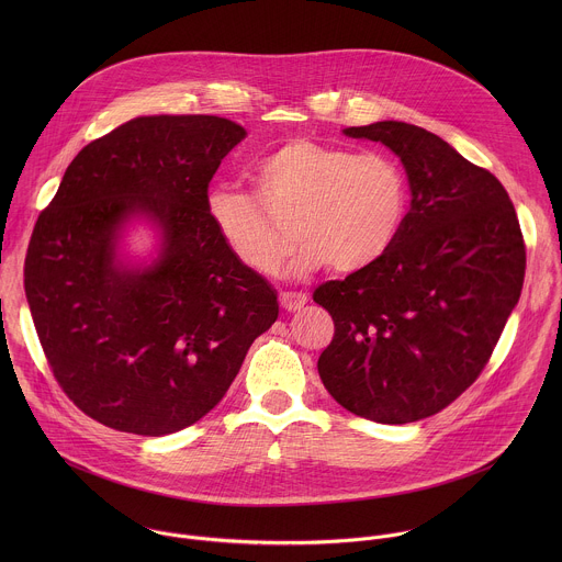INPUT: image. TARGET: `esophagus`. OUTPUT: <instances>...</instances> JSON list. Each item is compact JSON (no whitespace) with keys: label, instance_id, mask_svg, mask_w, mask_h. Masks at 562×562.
Segmentation results:
<instances>
[{"label":"esophagus","instance_id":"34e87169","mask_svg":"<svg viewBox=\"0 0 562 562\" xmlns=\"http://www.w3.org/2000/svg\"><path fill=\"white\" fill-rule=\"evenodd\" d=\"M279 301H281V307L285 312H296L307 303V294H303V292H281Z\"/></svg>","mask_w":562,"mask_h":562}]
</instances>
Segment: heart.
I'll use <instances>...</instances> for the list:
<instances>
[{
    "mask_svg": "<svg viewBox=\"0 0 562 562\" xmlns=\"http://www.w3.org/2000/svg\"><path fill=\"white\" fill-rule=\"evenodd\" d=\"M257 200L232 188L207 196V214L221 240L248 270L272 274L299 238L292 274L322 266L350 274L379 263L398 240L408 186L398 161L385 154L285 140L255 161Z\"/></svg>",
    "mask_w": 562,
    "mask_h": 562,
    "instance_id": "obj_1",
    "label": "heart"
}]
</instances>
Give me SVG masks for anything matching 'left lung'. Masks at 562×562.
<instances>
[{"label":"left lung","instance_id":"obj_1","mask_svg":"<svg viewBox=\"0 0 562 562\" xmlns=\"http://www.w3.org/2000/svg\"><path fill=\"white\" fill-rule=\"evenodd\" d=\"M344 134L401 158L411 210L379 263L314 292L335 324L318 372L346 411L417 422L479 379L521 296L526 246L504 186L439 136L402 121Z\"/></svg>","mask_w":562,"mask_h":562}]
</instances>
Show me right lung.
Segmentation results:
<instances>
[{
	"instance_id": "add662e5",
	"label": "right lung",
	"mask_w": 562,
	"mask_h": 562,
	"mask_svg": "<svg viewBox=\"0 0 562 562\" xmlns=\"http://www.w3.org/2000/svg\"><path fill=\"white\" fill-rule=\"evenodd\" d=\"M244 138L221 116H138L86 145L38 216L25 296L56 381L88 417L145 437L199 422L277 321V292L207 214V186ZM134 222L159 236L149 262L120 250Z\"/></svg>"
}]
</instances>
